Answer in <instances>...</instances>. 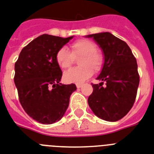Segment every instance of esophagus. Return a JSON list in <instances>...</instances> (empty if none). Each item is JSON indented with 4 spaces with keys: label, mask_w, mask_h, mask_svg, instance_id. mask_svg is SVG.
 <instances>
[{
    "label": "esophagus",
    "mask_w": 154,
    "mask_h": 154,
    "mask_svg": "<svg viewBox=\"0 0 154 154\" xmlns=\"http://www.w3.org/2000/svg\"><path fill=\"white\" fill-rule=\"evenodd\" d=\"M76 86H77V88H81L82 85H81V84H77V85H76Z\"/></svg>",
    "instance_id": "1"
}]
</instances>
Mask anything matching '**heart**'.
<instances>
[{"mask_svg":"<svg viewBox=\"0 0 154 154\" xmlns=\"http://www.w3.org/2000/svg\"><path fill=\"white\" fill-rule=\"evenodd\" d=\"M80 66L71 69L64 74V80L67 83H83L93 73L102 69L104 57L97 50V45L92 41L81 38L70 44V52L62 47L57 51L55 60L62 69H68L73 66L75 58L79 57Z\"/></svg>","mask_w":154,"mask_h":154,"instance_id":"obj_1","label":"heart"}]
</instances>
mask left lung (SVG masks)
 Returning a JSON list of instances; mask_svg holds the SVG:
<instances>
[{
  "mask_svg": "<svg viewBox=\"0 0 154 154\" xmlns=\"http://www.w3.org/2000/svg\"><path fill=\"white\" fill-rule=\"evenodd\" d=\"M88 37H93L104 54L103 69L97 78L102 82L92 84L88 105L99 118L116 122L129 112L135 101L139 85L137 61L126 42L109 32Z\"/></svg>",
  "mask_w": 154,
  "mask_h": 154,
  "instance_id": "1",
  "label": "left lung"
}]
</instances>
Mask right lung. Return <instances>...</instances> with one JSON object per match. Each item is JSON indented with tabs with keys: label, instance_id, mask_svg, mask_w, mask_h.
<instances>
[{
	"label": "right lung",
	"instance_id": "add662e5",
	"mask_svg": "<svg viewBox=\"0 0 154 154\" xmlns=\"http://www.w3.org/2000/svg\"><path fill=\"white\" fill-rule=\"evenodd\" d=\"M69 38L42 35L21 51L15 63L14 82L25 112L42 124H51L64 116L74 84L59 83L62 72L57 64V51Z\"/></svg>",
	"mask_w": 154,
	"mask_h": 154
}]
</instances>
